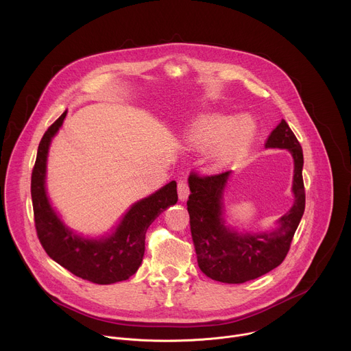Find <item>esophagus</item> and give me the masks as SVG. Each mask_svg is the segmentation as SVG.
<instances>
[{
    "label": "esophagus",
    "instance_id": "1",
    "mask_svg": "<svg viewBox=\"0 0 351 351\" xmlns=\"http://www.w3.org/2000/svg\"><path fill=\"white\" fill-rule=\"evenodd\" d=\"M178 195H179V200L180 202H186L189 195H190V190H189V186L184 180H180L178 183Z\"/></svg>",
    "mask_w": 351,
    "mask_h": 351
}]
</instances>
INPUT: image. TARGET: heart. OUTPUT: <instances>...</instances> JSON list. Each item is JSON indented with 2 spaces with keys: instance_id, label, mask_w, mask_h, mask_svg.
<instances>
[{
  "instance_id": "heart-1",
  "label": "heart",
  "mask_w": 351,
  "mask_h": 351,
  "mask_svg": "<svg viewBox=\"0 0 351 351\" xmlns=\"http://www.w3.org/2000/svg\"><path fill=\"white\" fill-rule=\"evenodd\" d=\"M254 133L256 125L247 116L235 119L224 112L207 110L190 123L186 137L199 148L217 145L214 162L224 165L250 144Z\"/></svg>"
}]
</instances>
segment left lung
<instances>
[{"instance_id": "1", "label": "left lung", "mask_w": 351, "mask_h": 351, "mask_svg": "<svg viewBox=\"0 0 351 351\" xmlns=\"http://www.w3.org/2000/svg\"><path fill=\"white\" fill-rule=\"evenodd\" d=\"M266 148L287 149L294 161L293 206L269 231L239 232L227 222L224 196L231 171L214 176L202 178L195 173L189 176L187 211L197 263L200 270L215 281L241 284L276 269L289 253L302 218L304 155L301 144L285 120H281L271 132Z\"/></svg>"}]
</instances>
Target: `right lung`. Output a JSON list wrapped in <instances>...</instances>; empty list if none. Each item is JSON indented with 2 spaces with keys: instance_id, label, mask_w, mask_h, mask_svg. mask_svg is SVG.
<instances>
[{
  "instance_id": "obj_1",
  "label": "right lung",
  "mask_w": 351,
  "mask_h": 351,
  "mask_svg": "<svg viewBox=\"0 0 351 351\" xmlns=\"http://www.w3.org/2000/svg\"><path fill=\"white\" fill-rule=\"evenodd\" d=\"M66 116L67 110L45 133L32 172L30 193L39 241L54 262L77 277L97 284L127 280L143 263L148 227L159 214L176 204V182L167 183L155 193L132 204L110 232L98 237L78 234L62 221L58 211L51 206L46 189L50 144Z\"/></svg>"
}]
</instances>
